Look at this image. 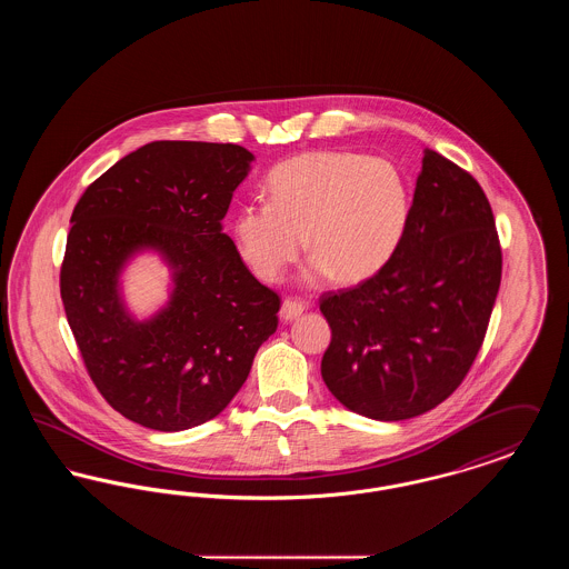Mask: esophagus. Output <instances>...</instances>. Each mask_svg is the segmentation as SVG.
<instances>
[{
	"mask_svg": "<svg viewBox=\"0 0 569 569\" xmlns=\"http://www.w3.org/2000/svg\"><path fill=\"white\" fill-rule=\"evenodd\" d=\"M305 307H307V305H305L300 298H286L283 305H281L279 318H281L283 322H292V320H297L298 316L305 311Z\"/></svg>",
	"mask_w": 569,
	"mask_h": 569,
	"instance_id": "34e87169",
	"label": "esophagus"
}]
</instances>
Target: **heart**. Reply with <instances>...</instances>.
I'll return each mask as SVG.
<instances>
[{
    "label": "heart",
    "mask_w": 569,
    "mask_h": 569,
    "mask_svg": "<svg viewBox=\"0 0 569 569\" xmlns=\"http://www.w3.org/2000/svg\"><path fill=\"white\" fill-rule=\"evenodd\" d=\"M267 196L237 211L232 237L244 264L269 283L297 260L302 239L313 253L305 281L369 279L390 262L409 221L399 168L360 153L316 151L277 163Z\"/></svg>",
    "instance_id": "heart-1"
}]
</instances>
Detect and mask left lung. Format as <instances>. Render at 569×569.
Wrapping results in <instances>:
<instances>
[{"mask_svg": "<svg viewBox=\"0 0 569 569\" xmlns=\"http://www.w3.org/2000/svg\"><path fill=\"white\" fill-rule=\"evenodd\" d=\"M501 283V247L480 183L427 149L406 234L390 262L326 292L332 330L322 378L341 406L395 422L446 401L482 348Z\"/></svg>", "mask_w": 569, "mask_h": 569, "instance_id": "left-lung-1", "label": "left lung"}]
</instances>
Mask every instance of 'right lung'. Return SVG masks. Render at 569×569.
I'll list each match as a JSON object with an SVG mask.
<instances>
[{"label": "right lung", "instance_id": "add662e5", "mask_svg": "<svg viewBox=\"0 0 569 569\" xmlns=\"http://www.w3.org/2000/svg\"><path fill=\"white\" fill-rule=\"evenodd\" d=\"M251 162L232 142H149L74 207L59 277L66 318L100 395L140 427L172 433L216 418L277 330V292L221 228ZM140 250L173 272L169 302L147 321L129 313L118 281Z\"/></svg>", "mask_w": 569, "mask_h": 569}]
</instances>
